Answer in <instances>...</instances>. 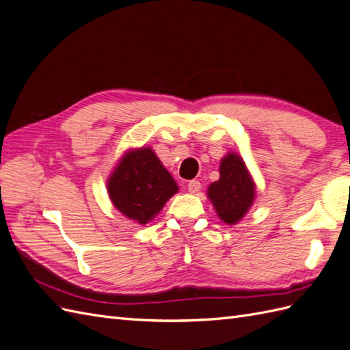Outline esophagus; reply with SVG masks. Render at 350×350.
<instances>
[{
  "mask_svg": "<svg viewBox=\"0 0 350 350\" xmlns=\"http://www.w3.org/2000/svg\"><path fill=\"white\" fill-rule=\"evenodd\" d=\"M200 181H198V180H191L190 183H189V185H187V189H189V191L190 193H198L199 190H200Z\"/></svg>",
  "mask_w": 350,
  "mask_h": 350,
  "instance_id": "1",
  "label": "esophagus"
}]
</instances>
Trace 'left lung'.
<instances>
[{
    "instance_id": "8db88e82",
    "label": "left lung",
    "mask_w": 350,
    "mask_h": 350,
    "mask_svg": "<svg viewBox=\"0 0 350 350\" xmlns=\"http://www.w3.org/2000/svg\"><path fill=\"white\" fill-rule=\"evenodd\" d=\"M254 191L255 187L243 160L230 152L221 160L219 180L209 185L208 196L219 218L227 224H234L251 208Z\"/></svg>"
}]
</instances>
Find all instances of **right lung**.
Segmentation results:
<instances>
[{
	"mask_svg": "<svg viewBox=\"0 0 350 350\" xmlns=\"http://www.w3.org/2000/svg\"><path fill=\"white\" fill-rule=\"evenodd\" d=\"M176 191L174 178L150 148L127 152L108 181L114 206L139 224L154 218Z\"/></svg>",
	"mask_w": 350,
	"mask_h": 350,
	"instance_id": "1",
	"label": "right lung"
}]
</instances>
